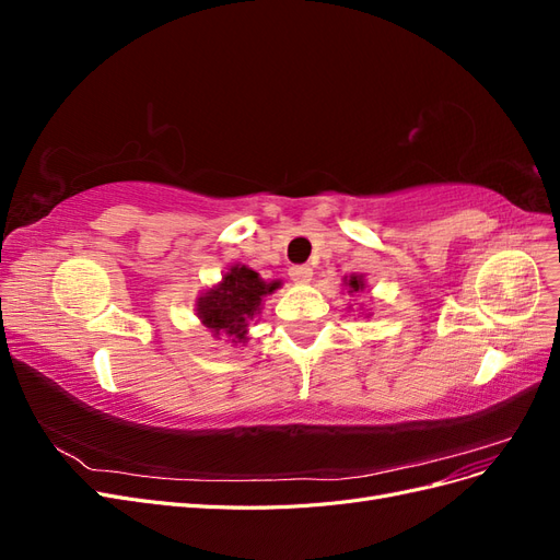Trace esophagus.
Segmentation results:
<instances>
[{
	"instance_id": "34e87169",
	"label": "esophagus",
	"mask_w": 560,
	"mask_h": 560,
	"mask_svg": "<svg viewBox=\"0 0 560 560\" xmlns=\"http://www.w3.org/2000/svg\"><path fill=\"white\" fill-rule=\"evenodd\" d=\"M290 278L294 282H299V284H306L313 278V268L311 266H292L290 268Z\"/></svg>"
}]
</instances>
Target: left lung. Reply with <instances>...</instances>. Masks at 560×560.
<instances>
[{
    "label": "left lung",
    "instance_id": "8db88e82",
    "mask_svg": "<svg viewBox=\"0 0 560 560\" xmlns=\"http://www.w3.org/2000/svg\"><path fill=\"white\" fill-rule=\"evenodd\" d=\"M348 294H354V292H362L364 290V276H350L343 280Z\"/></svg>",
    "mask_w": 560,
    "mask_h": 560
}]
</instances>
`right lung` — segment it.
<instances>
[{
	"label": "right lung",
	"mask_w": 560,
	"mask_h": 560,
	"mask_svg": "<svg viewBox=\"0 0 560 560\" xmlns=\"http://www.w3.org/2000/svg\"><path fill=\"white\" fill-rule=\"evenodd\" d=\"M278 287V280L266 282L257 270L235 264L226 270L222 282L202 292L196 301L198 319L212 336H229V341L235 346L245 343L249 319L261 313L264 296L273 294Z\"/></svg>",
	"instance_id": "right-lung-1"
}]
</instances>
